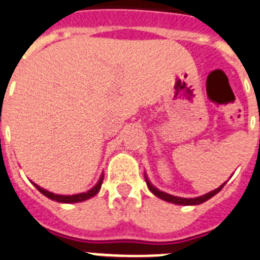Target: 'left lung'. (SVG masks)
<instances>
[{
  "label": "left lung",
  "instance_id": "8db88e82",
  "mask_svg": "<svg viewBox=\"0 0 260 260\" xmlns=\"http://www.w3.org/2000/svg\"><path fill=\"white\" fill-rule=\"evenodd\" d=\"M145 182L146 184H148V188L152 191L153 193H154L157 198L162 199V200H165V202H169V203H173V204H178V205H199L202 204V203L207 202V200H209L211 198H213L216 193H218L221 191V188L225 186V182L224 184H221L218 188L213 189V191H211V192L205 193V195H202V196H198V198H179V196H174V195H170V193H166L164 192V191H159V189L157 188V187L153 186L152 183H150V180L148 179V175L145 174Z\"/></svg>",
  "mask_w": 260,
  "mask_h": 260
}]
</instances>
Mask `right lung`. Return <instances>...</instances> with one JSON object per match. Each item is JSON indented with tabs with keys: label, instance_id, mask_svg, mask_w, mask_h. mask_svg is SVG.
Returning <instances> with one entry per match:
<instances>
[{
	"label": "right lung",
	"instance_id": "add662e5",
	"mask_svg": "<svg viewBox=\"0 0 260 260\" xmlns=\"http://www.w3.org/2000/svg\"><path fill=\"white\" fill-rule=\"evenodd\" d=\"M102 182H103V173H102V175H101V178H99L98 183L92 187L91 189H89V191H86V192L76 193V195H57V193L49 192V191H47V189L42 188V187L38 186V184L34 183V182H32V184L36 187V188L39 189L43 195L47 196V198L51 199V200H55V202H57V203H67V204H71V203L85 202V200H87V199L92 198V196H95L96 193L99 192L101 187H102Z\"/></svg>",
	"mask_w": 260,
	"mask_h": 260
}]
</instances>
